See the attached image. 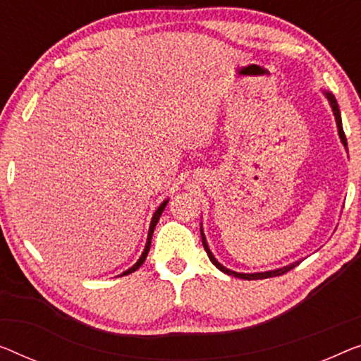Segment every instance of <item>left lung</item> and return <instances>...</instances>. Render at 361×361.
Returning a JSON list of instances; mask_svg holds the SVG:
<instances>
[{"label": "left lung", "mask_w": 361, "mask_h": 361, "mask_svg": "<svg viewBox=\"0 0 361 361\" xmlns=\"http://www.w3.org/2000/svg\"><path fill=\"white\" fill-rule=\"evenodd\" d=\"M327 99L331 100V105H332V110H334V115H336V121H337V128H338V136H341V141H342V144L343 146L347 147V137H345V133H343V128H342V120H341V111H338V106H337V102H336V99L334 97H332L331 94H327ZM201 236H202V246H204V250H206V252H207V256H209V259L212 261V264L217 267V269H220V271L222 272H225V274H228V276H235V277H238V279H245V281H257V279H269V277H277V276H282V274H285V272H288L290 269H293V267H297L300 262H293V264H290V266H287V267H282V269H277V271H269V272H259V274H238V272H233V271H230V269H227V267H224L222 264H220V262H217V259H215V257L212 256V252H211V250H209V246H207V243H206V238H204V233H202V230H201Z\"/></svg>", "instance_id": "left-lung-1"}]
</instances>
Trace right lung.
I'll return each mask as SVG.
<instances>
[{
  "instance_id": "add662e5",
  "label": "right lung",
  "mask_w": 361,
  "mask_h": 361,
  "mask_svg": "<svg viewBox=\"0 0 361 361\" xmlns=\"http://www.w3.org/2000/svg\"><path fill=\"white\" fill-rule=\"evenodd\" d=\"M165 206H166V201L164 202V204H160V207L157 209V211H155V214H154V217H152V222H150V228H149V236H147V243H146V248H144V252H142V256L139 257V261L136 262V264H134L131 269H128L126 272H123L121 276H128V274H131V272H134V271H137L139 267H141L142 264H144V261H146V257H147V252H149V250H150V240H152V233H154V228H155V225H157V222H159V219H160V215H162V212H164V209H165Z\"/></svg>"
}]
</instances>
